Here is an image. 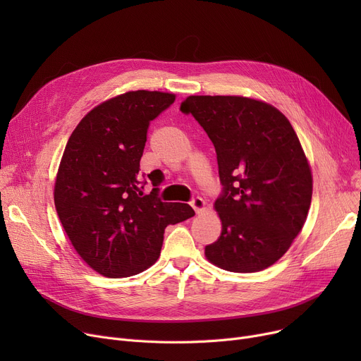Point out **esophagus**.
Segmentation results:
<instances>
[{
  "instance_id": "34e87169",
  "label": "esophagus",
  "mask_w": 361,
  "mask_h": 361,
  "mask_svg": "<svg viewBox=\"0 0 361 361\" xmlns=\"http://www.w3.org/2000/svg\"><path fill=\"white\" fill-rule=\"evenodd\" d=\"M190 204H192L193 209L196 211V214H202V212L204 211V206H206L204 200H203L202 197H199V196L193 197V199L190 200Z\"/></svg>"
}]
</instances>
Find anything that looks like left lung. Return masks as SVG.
<instances>
[{
  "instance_id": "8db88e82",
  "label": "left lung",
  "mask_w": 361,
  "mask_h": 361,
  "mask_svg": "<svg viewBox=\"0 0 361 361\" xmlns=\"http://www.w3.org/2000/svg\"><path fill=\"white\" fill-rule=\"evenodd\" d=\"M192 114L215 146L222 192L219 238L207 260L230 272L267 269L290 249L306 222L312 173L287 117L243 97H188Z\"/></svg>"
}]
</instances>
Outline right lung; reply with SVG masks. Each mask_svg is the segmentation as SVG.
Masks as SVG:
<instances>
[{
    "label": "right lung",
    "mask_w": 361,
    "mask_h": 361,
    "mask_svg": "<svg viewBox=\"0 0 361 361\" xmlns=\"http://www.w3.org/2000/svg\"><path fill=\"white\" fill-rule=\"evenodd\" d=\"M174 101L164 92L120 94L93 108L66 145L55 209L75 252L104 276L126 278L152 267L166 226L195 215L187 203L158 197L159 169L147 174L149 195L139 177L149 124Z\"/></svg>",
    "instance_id": "1"
}]
</instances>
